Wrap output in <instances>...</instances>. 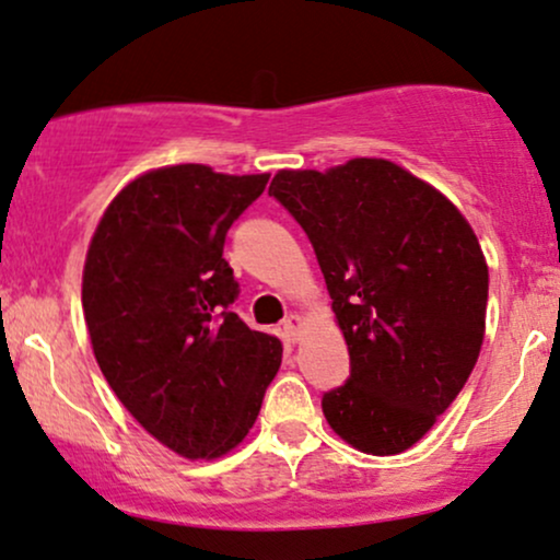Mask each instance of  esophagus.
I'll return each mask as SVG.
<instances>
[{
  "label": "esophagus",
  "mask_w": 560,
  "mask_h": 560,
  "mask_svg": "<svg viewBox=\"0 0 560 560\" xmlns=\"http://www.w3.org/2000/svg\"><path fill=\"white\" fill-rule=\"evenodd\" d=\"M302 331H305V318H302V315H298V313H292L284 320L287 341H292V345H294V341H300L302 339Z\"/></svg>",
  "instance_id": "1"
}]
</instances>
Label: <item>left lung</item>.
<instances>
[{
    "label": "left lung",
    "mask_w": 560,
    "mask_h": 560,
    "mask_svg": "<svg viewBox=\"0 0 560 560\" xmlns=\"http://www.w3.org/2000/svg\"><path fill=\"white\" fill-rule=\"evenodd\" d=\"M318 255L352 375L323 415L362 454L412 448L472 373L488 262L441 190L388 159L281 170L268 187Z\"/></svg>",
    "instance_id": "left-lung-1"
}]
</instances>
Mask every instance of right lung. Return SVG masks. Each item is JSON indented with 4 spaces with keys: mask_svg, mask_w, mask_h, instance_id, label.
Wrapping results in <instances>:
<instances>
[{
    "mask_svg": "<svg viewBox=\"0 0 560 560\" xmlns=\"http://www.w3.org/2000/svg\"><path fill=\"white\" fill-rule=\"evenodd\" d=\"M268 174L206 164L151 170L114 195L83 266V313L96 362L148 433L185 459H219L255 425L281 341L232 313L224 260L234 219Z\"/></svg>",
    "mask_w": 560,
    "mask_h": 560,
    "instance_id": "obj_1",
    "label": "right lung"
}]
</instances>
